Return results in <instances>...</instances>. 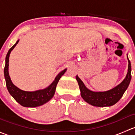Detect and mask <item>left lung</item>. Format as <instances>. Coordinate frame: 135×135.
I'll return each instance as SVG.
<instances>
[{
    "instance_id": "obj_1",
    "label": "left lung",
    "mask_w": 135,
    "mask_h": 135,
    "mask_svg": "<svg viewBox=\"0 0 135 135\" xmlns=\"http://www.w3.org/2000/svg\"><path fill=\"white\" fill-rule=\"evenodd\" d=\"M128 61V72L126 78L118 86L107 91L94 92L89 90L85 86L78 76H76V78L80 87L81 96L84 100L91 105L99 107H110L119 101L127 89L131 79V65L129 59Z\"/></svg>"
}]
</instances>
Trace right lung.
Here are the masks:
<instances>
[{"mask_svg": "<svg viewBox=\"0 0 135 135\" xmlns=\"http://www.w3.org/2000/svg\"><path fill=\"white\" fill-rule=\"evenodd\" d=\"M18 42L19 40H17L16 43L9 49L6 57V64H5L4 69V73L6 87H7V89L9 94L13 97V99L17 103H20L23 107H36L41 106L47 103V101H49L54 97L55 92L57 84L61 76L65 74L66 69H65L62 72H61L56 76L55 80L53 81L52 84L46 89L36 91H25L21 90L13 85V83L11 81L8 74L9 54H10L11 51L14 48L16 44L18 43Z\"/></svg>", "mask_w": 135, "mask_h": 135, "instance_id": "add662e5", "label": "right lung"}]
</instances>
